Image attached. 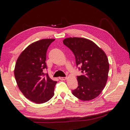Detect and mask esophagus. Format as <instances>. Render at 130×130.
<instances>
[{
  "label": "esophagus",
  "instance_id": "obj_1",
  "mask_svg": "<svg viewBox=\"0 0 130 130\" xmlns=\"http://www.w3.org/2000/svg\"><path fill=\"white\" fill-rule=\"evenodd\" d=\"M59 78H60V80H65L67 78V77H60Z\"/></svg>",
  "mask_w": 130,
  "mask_h": 130
}]
</instances>
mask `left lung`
<instances>
[{
	"label": "left lung",
	"instance_id": "1",
	"mask_svg": "<svg viewBox=\"0 0 130 130\" xmlns=\"http://www.w3.org/2000/svg\"><path fill=\"white\" fill-rule=\"evenodd\" d=\"M63 43L73 53L77 67L82 73L77 76L78 86L72 90V93L83 101L96 98L107 81L109 63L106 54L93 42L85 38H67Z\"/></svg>",
	"mask_w": 130,
	"mask_h": 130
}]
</instances>
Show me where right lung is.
Returning <instances> with one entry per match:
<instances>
[{"instance_id":"1","label":"right lung","mask_w":130,"mask_h":130,"mask_svg":"<svg viewBox=\"0 0 130 130\" xmlns=\"http://www.w3.org/2000/svg\"><path fill=\"white\" fill-rule=\"evenodd\" d=\"M54 39H43L34 42L22 52L15 64L14 75L20 91L31 102L42 104L54 96L57 81L47 73L46 63L48 47Z\"/></svg>"}]
</instances>
